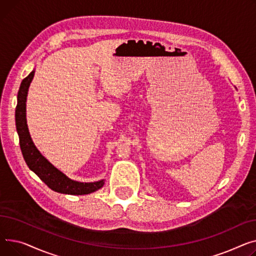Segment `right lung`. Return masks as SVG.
<instances>
[{
    "instance_id": "add662e5",
    "label": "right lung",
    "mask_w": 256,
    "mask_h": 256,
    "mask_svg": "<svg viewBox=\"0 0 256 256\" xmlns=\"http://www.w3.org/2000/svg\"><path fill=\"white\" fill-rule=\"evenodd\" d=\"M34 73L35 70H33L26 78L22 80L18 94L16 110H15V123H16L20 150L26 165L30 170L34 172L40 178L42 182H44L56 192L71 195H84L97 191L103 187L104 180H100V181L93 183H82L73 181V180L69 178L61 170L54 168L46 158L42 156V154L38 151V148L35 146L28 129L26 118L28 90L34 78Z\"/></svg>"
}]
</instances>
